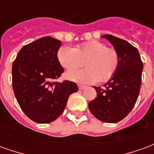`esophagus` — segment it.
I'll list each match as a JSON object with an SVG mask.
<instances>
[{"label":"esophagus","mask_w":154,"mask_h":154,"mask_svg":"<svg viewBox=\"0 0 154 154\" xmlns=\"http://www.w3.org/2000/svg\"><path fill=\"white\" fill-rule=\"evenodd\" d=\"M78 88H79V90H83L86 88V86H82V85H79L78 86Z\"/></svg>","instance_id":"obj_1"}]
</instances>
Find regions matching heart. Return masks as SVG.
<instances>
[{"mask_svg": "<svg viewBox=\"0 0 154 154\" xmlns=\"http://www.w3.org/2000/svg\"><path fill=\"white\" fill-rule=\"evenodd\" d=\"M58 63L66 70H75L83 66L87 68L68 72L65 77L78 83L106 82L115 76L119 65L116 50L100 41H91L75 48L61 47L57 53Z\"/></svg>", "mask_w": 154, "mask_h": 154, "instance_id": "1", "label": "heart"}]
</instances>
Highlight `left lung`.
I'll return each mask as SVG.
<instances>
[{
    "label": "left lung",
    "mask_w": 154,
    "mask_h": 154,
    "mask_svg": "<svg viewBox=\"0 0 154 154\" xmlns=\"http://www.w3.org/2000/svg\"><path fill=\"white\" fill-rule=\"evenodd\" d=\"M119 57L118 70L104 87H94L97 97L88 105L97 119L116 123L129 115L139 97L143 67L138 49L126 40L106 35Z\"/></svg>",
    "instance_id": "left-lung-1"
}]
</instances>
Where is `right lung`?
Here are the masks:
<instances>
[{"label":"right lung","instance_id":"add662e5","mask_svg":"<svg viewBox=\"0 0 154 154\" xmlns=\"http://www.w3.org/2000/svg\"><path fill=\"white\" fill-rule=\"evenodd\" d=\"M61 41L43 37L25 45L12 65V87L21 110L39 124L54 121L63 112L71 94L78 91L73 82H55L63 72L57 57Z\"/></svg>","mask_w":154,"mask_h":154}]
</instances>
